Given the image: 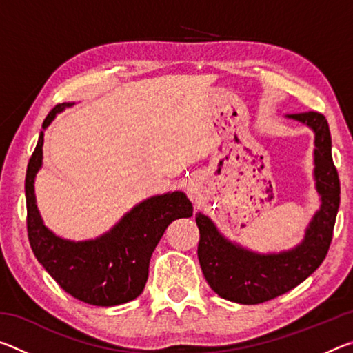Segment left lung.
Returning a JSON list of instances; mask_svg holds the SVG:
<instances>
[{
	"label": "left lung",
	"mask_w": 353,
	"mask_h": 353,
	"mask_svg": "<svg viewBox=\"0 0 353 353\" xmlns=\"http://www.w3.org/2000/svg\"><path fill=\"white\" fill-rule=\"evenodd\" d=\"M288 118L314 130V177L322 199L321 210L310 223L301 246L277 255H259L232 244L219 235L210 219L196 214L202 272L210 288L227 301L256 305L285 294L318 270L330 248L341 193L332 159L330 129L318 112L292 113Z\"/></svg>",
	"instance_id": "8db88e82"
}]
</instances>
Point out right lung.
<instances>
[{
    "label": "right lung",
    "mask_w": 353,
    "mask_h": 353,
    "mask_svg": "<svg viewBox=\"0 0 353 353\" xmlns=\"http://www.w3.org/2000/svg\"><path fill=\"white\" fill-rule=\"evenodd\" d=\"M59 104L45 118L41 128L46 129ZM43 132L29 159L26 191L28 238L34 255L61 288L90 305H121L141 294L145 288L149 260L166 227L179 218H190L193 207L181 191L154 196L137 205L113 229L98 240L73 243L62 240L43 225L35 205L34 177L41 166Z\"/></svg>",
    "instance_id": "1"
}]
</instances>
